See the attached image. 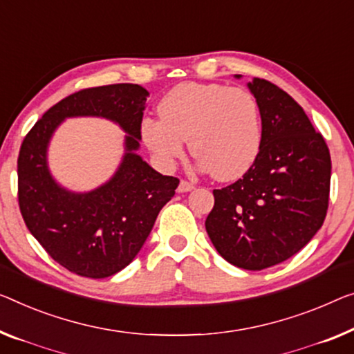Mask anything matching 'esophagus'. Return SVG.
I'll use <instances>...</instances> for the list:
<instances>
[{
  "label": "esophagus",
  "instance_id": "obj_1",
  "mask_svg": "<svg viewBox=\"0 0 354 354\" xmlns=\"http://www.w3.org/2000/svg\"><path fill=\"white\" fill-rule=\"evenodd\" d=\"M194 189V184L189 183V181H184V179H181L179 181V186H178V192L179 194H184V192H191Z\"/></svg>",
  "mask_w": 354,
  "mask_h": 354
}]
</instances>
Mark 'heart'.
<instances>
[{
    "label": "heart",
    "instance_id": "obj_1",
    "mask_svg": "<svg viewBox=\"0 0 354 354\" xmlns=\"http://www.w3.org/2000/svg\"><path fill=\"white\" fill-rule=\"evenodd\" d=\"M157 113L160 119L143 120L141 136L163 167L181 159L189 140L200 170L232 181L250 170L261 151V109L245 88L184 82L163 95Z\"/></svg>",
    "mask_w": 354,
    "mask_h": 354
}]
</instances>
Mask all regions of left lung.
Instances as JSON below:
<instances>
[{
    "label": "left lung",
    "instance_id": "obj_1",
    "mask_svg": "<svg viewBox=\"0 0 354 354\" xmlns=\"http://www.w3.org/2000/svg\"><path fill=\"white\" fill-rule=\"evenodd\" d=\"M248 88L261 109V151L243 178L214 189L205 227L232 266L262 270L299 252L323 225L330 154L291 95L259 77Z\"/></svg>",
    "mask_w": 354,
    "mask_h": 354
}]
</instances>
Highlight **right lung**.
<instances>
[{
  "label": "right lung",
  "instance_id": "add662e5",
  "mask_svg": "<svg viewBox=\"0 0 354 354\" xmlns=\"http://www.w3.org/2000/svg\"><path fill=\"white\" fill-rule=\"evenodd\" d=\"M149 92L138 84L86 88L63 98L25 136L17 160L19 205L26 227L76 275L106 278L135 259L179 179L163 176L138 154ZM70 117H102L126 133L124 156L106 183L87 193L63 188L51 176L46 151Z\"/></svg>",
  "mask_w": 354,
  "mask_h": 354
}]
</instances>
